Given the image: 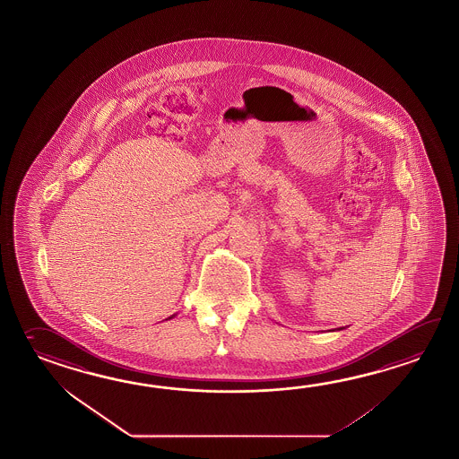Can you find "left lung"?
<instances>
[{
  "label": "left lung",
  "instance_id": "obj_1",
  "mask_svg": "<svg viewBox=\"0 0 459 459\" xmlns=\"http://www.w3.org/2000/svg\"><path fill=\"white\" fill-rule=\"evenodd\" d=\"M339 331H342L341 327H339Z\"/></svg>",
  "mask_w": 459,
  "mask_h": 459
}]
</instances>
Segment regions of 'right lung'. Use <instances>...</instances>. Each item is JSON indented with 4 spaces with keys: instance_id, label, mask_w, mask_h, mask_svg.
<instances>
[{
    "instance_id": "obj_1",
    "label": "right lung",
    "mask_w": 459,
    "mask_h": 459,
    "mask_svg": "<svg viewBox=\"0 0 459 459\" xmlns=\"http://www.w3.org/2000/svg\"><path fill=\"white\" fill-rule=\"evenodd\" d=\"M169 319H171V317H169Z\"/></svg>"
}]
</instances>
